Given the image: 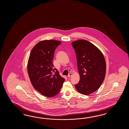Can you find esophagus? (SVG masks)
Listing matches in <instances>:
<instances>
[{
  "mask_svg": "<svg viewBox=\"0 0 129 129\" xmlns=\"http://www.w3.org/2000/svg\"><path fill=\"white\" fill-rule=\"evenodd\" d=\"M72 76V74L71 73H70V74H69L68 76V77H71Z\"/></svg>",
  "mask_w": 129,
  "mask_h": 129,
  "instance_id": "obj_1",
  "label": "esophagus"
}]
</instances>
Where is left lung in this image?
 <instances>
[{
	"mask_svg": "<svg viewBox=\"0 0 129 129\" xmlns=\"http://www.w3.org/2000/svg\"><path fill=\"white\" fill-rule=\"evenodd\" d=\"M71 44L76 54L80 77L75 87L80 93L89 94L98 89L104 81L106 73L104 56L97 47L85 40Z\"/></svg>",
	"mask_w": 129,
	"mask_h": 129,
	"instance_id": "1",
	"label": "left lung"
}]
</instances>
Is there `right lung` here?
I'll return each instance as SVG.
<instances>
[{
    "instance_id": "1",
    "label": "right lung",
    "mask_w": 129,
    "mask_h": 129,
    "mask_svg": "<svg viewBox=\"0 0 129 129\" xmlns=\"http://www.w3.org/2000/svg\"><path fill=\"white\" fill-rule=\"evenodd\" d=\"M60 41L46 40L33 47L27 63V72L35 89L43 95L52 97L60 91L65 79L52 63L56 48Z\"/></svg>"
}]
</instances>
